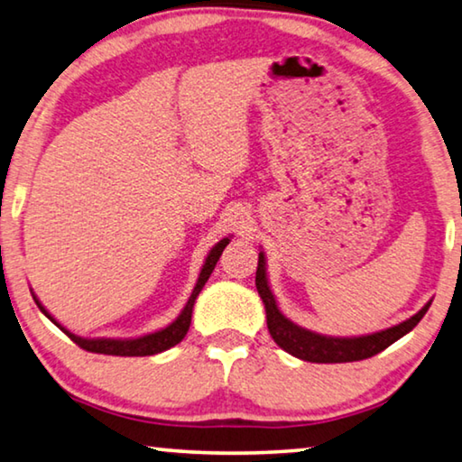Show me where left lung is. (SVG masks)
Instances as JSON below:
<instances>
[{"label": "left lung", "mask_w": 462, "mask_h": 462, "mask_svg": "<svg viewBox=\"0 0 462 462\" xmlns=\"http://www.w3.org/2000/svg\"><path fill=\"white\" fill-rule=\"evenodd\" d=\"M254 283H257L259 296L263 300V304H265L267 328L271 337H273V341L282 349L288 351V354L300 357V360L317 362V364L357 362V360H365V357L380 354V351L393 346L397 339H401L402 335L411 331V328L423 319V314L428 312L431 304L428 302L420 312L413 314L411 319L402 320V323H399L397 327L384 328V331L380 333L362 335V337H327V335L312 333L309 328L294 325L280 312L275 298L269 290L267 273H265V254L263 253H259V265H257V277H254Z\"/></svg>", "instance_id": "8db88e82"}]
</instances>
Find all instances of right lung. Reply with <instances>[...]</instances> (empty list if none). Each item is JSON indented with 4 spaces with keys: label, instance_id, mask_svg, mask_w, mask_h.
<instances>
[{
    "label": "right lung",
    "instance_id": "add662e5",
    "mask_svg": "<svg viewBox=\"0 0 462 462\" xmlns=\"http://www.w3.org/2000/svg\"><path fill=\"white\" fill-rule=\"evenodd\" d=\"M228 243H230V240L224 238V240H219V243L214 248H211V253L208 254V259H205V263H203L199 280H197L195 288H193V294H191V298H189V302L185 304V309H182V312L179 314L177 320L168 325L166 328H162V331L137 337V339H84V337L73 335V333L68 331V328L57 323V320L45 310V306H42L39 300H36L34 294H32V298H34L36 306L41 309V312L45 314L47 319L53 320V323L60 327L61 331H65V335H68L69 339L76 343V346H79L86 351H92V354H105V356H129V357H134V356H153V354H160V351H166V349L174 347L177 343L185 339V335L189 331V325H191V314H193L195 300H197V296H199V291L203 290L205 282L209 280V275L216 267L219 254H222V251Z\"/></svg>",
    "mask_w": 462,
    "mask_h": 462
}]
</instances>
